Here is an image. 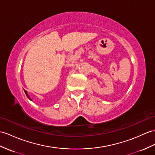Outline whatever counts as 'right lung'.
I'll use <instances>...</instances> for the list:
<instances>
[{
	"label": "right lung",
	"instance_id": "right-lung-1",
	"mask_svg": "<svg viewBox=\"0 0 155 155\" xmlns=\"http://www.w3.org/2000/svg\"><path fill=\"white\" fill-rule=\"evenodd\" d=\"M24 92H25V95H26V96H27L28 97V99H29V100H31V101H32L31 99V98H30V97L29 96V95H28V92L27 91H26L25 90V89H24Z\"/></svg>",
	"mask_w": 155,
	"mask_h": 155
}]
</instances>
